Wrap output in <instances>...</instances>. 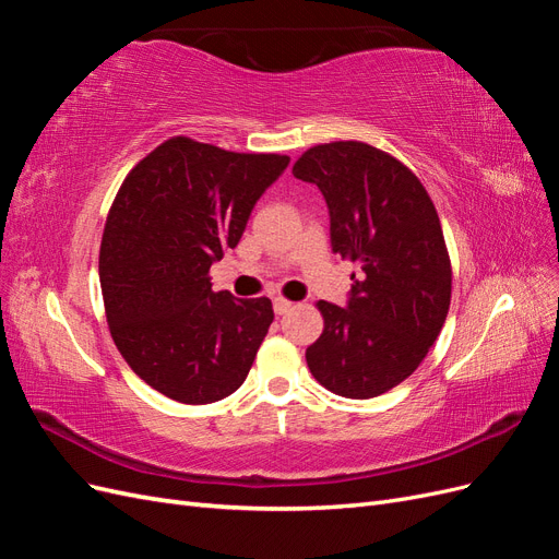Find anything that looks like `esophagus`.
I'll return each mask as SVG.
<instances>
[{"label": "esophagus", "mask_w": 559, "mask_h": 559, "mask_svg": "<svg viewBox=\"0 0 559 559\" xmlns=\"http://www.w3.org/2000/svg\"><path fill=\"white\" fill-rule=\"evenodd\" d=\"M294 308V302H289L286 298H275L273 300V310H275V314H286Z\"/></svg>", "instance_id": "34e87169"}]
</instances>
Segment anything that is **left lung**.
<instances>
[{
	"mask_svg": "<svg viewBox=\"0 0 559 559\" xmlns=\"http://www.w3.org/2000/svg\"><path fill=\"white\" fill-rule=\"evenodd\" d=\"M294 177L317 183L331 247L359 263L345 308L319 300L324 331L310 373L345 399H373L425 361L450 310L452 267L433 202L394 156L364 142L308 148Z\"/></svg>",
	"mask_w": 559,
	"mask_h": 559,
	"instance_id": "1",
	"label": "left lung"
}]
</instances>
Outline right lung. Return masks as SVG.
<instances>
[{"mask_svg":"<svg viewBox=\"0 0 559 559\" xmlns=\"http://www.w3.org/2000/svg\"><path fill=\"white\" fill-rule=\"evenodd\" d=\"M289 165L173 138L132 167L99 245V286L118 352L167 399L202 405L238 389L275 312L267 298L212 292L210 267Z\"/></svg>","mask_w":559,"mask_h":559,"instance_id":"right-lung-1","label":"right lung"}]
</instances>
